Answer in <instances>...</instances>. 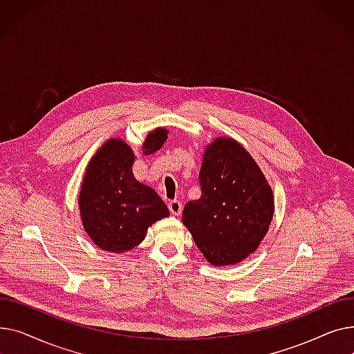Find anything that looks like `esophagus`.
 <instances>
[{
  "mask_svg": "<svg viewBox=\"0 0 354 354\" xmlns=\"http://www.w3.org/2000/svg\"><path fill=\"white\" fill-rule=\"evenodd\" d=\"M167 207H169V211L172 215H180L182 212V202L178 199H172L167 203Z\"/></svg>",
  "mask_w": 354,
  "mask_h": 354,
  "instance_id": "esophagus-1",
  "label": "esophagus"
}]
</instances>
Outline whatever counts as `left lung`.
<instances>
[{
    "label": "left lung",
    "instance_id": "obj_1",
    "mask_svg": "<svg viewBox=\"0 0 354 354\" xmlns=\"http://www.w3.org/2000/svg\"><path fill=\"white\" fill-rule=\"evenodd\" d=\"M201 196L183 208L182 222L215 267L252 254L274 215V196L252 156L231 138L211 142L202 156Z\"/></svg>",
    "mask_w": 354,
    "mask_h": 354
}]
</instances>
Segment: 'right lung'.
I'll use <instances>...</instances> for the list:
<instances>
[{
    "instance_id": "add662e5",
    "label": "right lung",
    "mask_w": 354,
    "mask_h": 354,
    "mask_svg": "<svg viewBox=\"0 0 354 354\" xmlns=\"http://www.w3.org/2000/svg\"><path fill=\"white\" fill-rule=\"evenodd\" d=\"M166 139V129L152 130L142 146L143 155L159 151ZM133 163L132 147L122 139H109L88 162L83 178L79 208L84 231L109 252L135 248L153 222L169 215L160 196L136 180Z\"/></svg>"
}]
</instances>
